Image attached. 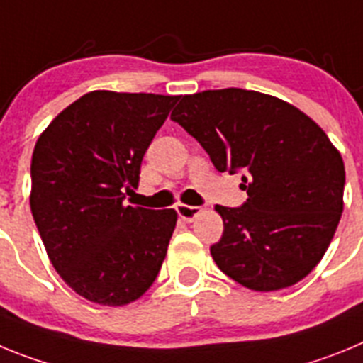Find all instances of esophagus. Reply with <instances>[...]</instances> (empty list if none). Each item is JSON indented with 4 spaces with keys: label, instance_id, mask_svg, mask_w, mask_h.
<instances>
[{
    "label": "esophagus",
    "instance_id": "1",
    "mask_svg": "<svg viewBox=\"0 0 363 363\" xmlns=\"http://www.w3.org/2000/svg\"><path fill=\"white\" fill-rule=\"evenodd\" d=\"M176 211H178L179 218L184 221H192L194 218L200 214V207H196V205H185V203H179L178 207H176Z\"/></svg>",
    "mask_w": 363,
    "mask_h": 363
}]
</instances>
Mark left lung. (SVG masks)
Returning <instances> with one entry per match:
<instances>
[{
    "instance_id": "1",
    "label": "left lung",
    "mask_w": 363,
    "mask_h": 363,
    "mask_svg": "<svg viewBox=\"0 0 363 363\" xmlns=\"http://www.w3.org/2000/svg\"><path fill=\"white\" fill-rule=\"evenodd\" d=\"M218 171H243L247 201L216 205L221 272L258 293L298 284L325 255L344 211L345 167L322 127L284 99L243 89L182 96L171 114Z\"/></svg>"
}]
</instances>
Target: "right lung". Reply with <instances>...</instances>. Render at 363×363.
Instances as JSON below:
<instances>
[{"mask_svg": "<svg viewBox=\"0 0 363 363\" xmlns=\"http://www.w3.org/2000/svg\"><path fill=\"white\" fill-rule=\"evenodd\" d=\"M178 96L92 91L63 108L32 152L30 211L50 264L74 293L123 307L147 293L176 227L174 209L125 205Z\"/></svg>", "mask_w": 363, "mask_h": 363, "instance_id": "1", "label": "right lung"}]
</instances>
